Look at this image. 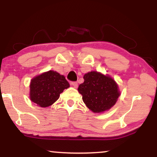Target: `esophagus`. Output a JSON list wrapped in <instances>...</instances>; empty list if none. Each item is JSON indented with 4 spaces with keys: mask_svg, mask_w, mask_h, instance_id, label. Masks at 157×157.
Listing matches in <instances>:
<instances>
[{
    "mask_svg": "<svg viewBox=\"0 0 157 157\" xmlns=\"http://www.w3.org/2000/svg\"><path fill=\"white\" fill-rule=\"evenodd\" d=\"M70 83H71V85L73 86L74 88H76V89L78 87V83L76 82V81H72V82H71Z\"/></svg>",
    "mask_w": 157,
    "mask_h": 157,
    "instance_id": "obj_1",
    "label": "esophagus"
}]
</instances>
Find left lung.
<instances>
[{"mask_svg": "<svg viewBox=\"0 0 157 157\" xmlns=\"http://www.w3.org/2000/svg\"><path fill=\"white\" fill-rule=\"evenodd\" d=\"M83 79L84 82L79 85L78 91L90 110L94 113L104 112L116 104L120 93L110 76L91 71L86 74Z\"/></svg>", "mask_w": 157, "mask_h": 157, "instance_id": "left-lung-1", "label": "left lung"}]
</instances>
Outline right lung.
I'll use <instances>...</instances> for the list:
<instances>
[{
  "mask_svg": "<svg viewBox=\"0 0 157 157\" xmlns=\"http://www.w3.org/2000/svg\"><path fill=\"white\" fill-rule=\"evenodd\" d=\"M69 87L65 77L53 71L37 76L31 81L30 98L40 107H48L59 99L60 94Z\"/></svg>",
  "mask_w": 157,
  "mask_h": 157,
  "instance_id": "add662e5",
  "label": "right lung"
}]
</instances>
